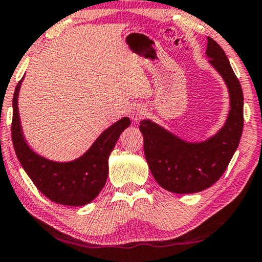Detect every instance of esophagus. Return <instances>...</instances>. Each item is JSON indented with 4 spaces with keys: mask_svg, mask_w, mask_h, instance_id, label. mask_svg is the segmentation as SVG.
Wrapping results in <instances>:
<instances>
[{
    "mask_svg": "<svg viewBox=\"0 0 262 262\" xmlns=\"http://www.w3.org/2000/svg\"><path fill=\"white\" fill-rule=\"evenodd\" d=\"M145 114H146V110L143 106L137 105V106L132 107V110H131V118L136 121V123L141 120L142 118H144Z\"/></svg>",
    "mask_w": 262,
    "mask_h": 262,
    "instance_id": "esophagus-1",
    "label": "esophagus"
}]
</instances>
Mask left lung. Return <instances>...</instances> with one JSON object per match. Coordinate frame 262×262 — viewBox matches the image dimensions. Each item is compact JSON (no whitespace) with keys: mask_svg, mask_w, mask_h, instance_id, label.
I'll list each match as a JSON object with an SVG mask.
<instances>
[{"mask_svg":"<svg viewBox=\"0 0 262 262\" xmlns=\"http://www.w3.org/2000/svg\"><path fill=\"white\" fill-rule=\"evenodd\" d=\"M209 62L224 78L230 93L227 123L216 136L203 143H187L150 120H142L144 155L161 187L178 194L209 188L229 166L243 130V93L224 50L207 37Z\"/></svg>","mask_w":262,"mask_h":262,"instance_id":"left-lung-1","label":"left lung"}]
</instances>
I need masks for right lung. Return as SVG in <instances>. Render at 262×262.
Masks as SVG:
<instances>
[{"mask_svg":"<svg viewBox=\"0 0 262 262\" xmlns=\"http://www.w3.org/2000/svg\"><path fill=\"white\" fill-rule=\"evenodd\" d=\"M21 81L13 96L12 141L21 166L39 191L52 202L69 206H82L96 198L106 184L108 157L121 132L131 124L123 118L100 135L91 149L73 162H53L28 148L21 131L17 95Z\"/></svg>","mask_w":262,"mask_h":262,"instance_id":"obj_1","label":"right lung"}]
</instances>
